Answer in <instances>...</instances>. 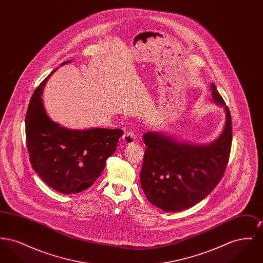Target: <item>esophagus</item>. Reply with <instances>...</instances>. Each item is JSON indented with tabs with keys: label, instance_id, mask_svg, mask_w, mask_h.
<instances>
[{
	"label": "esophagus",
	"instance_id": "esophagus-1",
	"mask_svg": "<svg viewBox=\"0 0 263 263\" xmlns=\"http://www.w3.org/2000/svg\"><path fill=\"white\" fill-rule=\"evenodd\" d=\"M122 142L126 144V145H130V144H133L136 142V135L134 132L132 131H129V132H126L125 134L123 135L122 137Z\"/></svg>",
	"mask_w": 263,
	"mask_h": 263
}]
</instances>
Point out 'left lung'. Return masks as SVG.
Masks as SVG:
<instances>
[{
    "instance_id": "1",
    "label": "left lung",
    "mask_w": 263,
    "mask_h": 263,
    "mask_svg": "<svg viewBox=\"0 0 263 263\" xmlns=\"http://www.w3.org/2000/svg\"><path fill=\"white\" fill-rule=\"evenodd\" d=\"M212 99L224 107L222 134L207 145L182 143L160 132H147V149L140 175L151 203L165 212L190 208L212 192L222 179L232 146V118L218 89L211 84Z\"/></svg>"
}]
</instances>
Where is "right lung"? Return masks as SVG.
<instances>
[{"mask_svg": "<svg viewBox=\"0 0 263 263\" xmlns=\"http://www.w3.org/2000/svg\"><path fill=\"white\" fill-rule=\"evenodd\" d=\"M56 70L38 86L29 101L25 116L26 146L39 177L56 191L73 194L91 186L100 177L123 131L108 128L71 130L53 122L41 96Z\"/></svg>", "mask_w": 263, "mask_h": 263, "instance_id": "add662e5", "label": "right lung"}]
</instances>
